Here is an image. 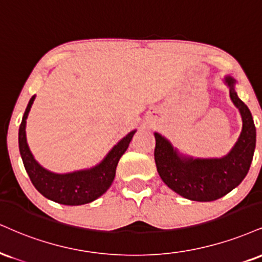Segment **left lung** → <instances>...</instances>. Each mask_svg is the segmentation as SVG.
<instances>
[{"label":"left lung","mask_w":262,"mask_h":262,"mask_svg":"<svg viewBox=\"0 0 262 262\" xmlns=\"http://www.w3.org/2000/svg\"><path fill=\"white\" fill-rule=\"evenodd\" d=\"M229 96L239 110L242 133L228 155L221 159H193L179 155L166 138L155 133V162L160 177L173 191L193 201H213L241 184L253 161L256 129L250 110L235 93V79L225 78Z\"/></svg>","instance_id":"obj_1"}]
</instances>
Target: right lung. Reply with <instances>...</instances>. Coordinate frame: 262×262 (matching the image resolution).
Instances as JSON below:
<instances>
[{"mask_svg": "<svg viewBox=\"0 0 262 262\" xmlns=\"http://www.w3.org/2000/svg\"><path fill=\"white\" fill-rule=\"evenodd\" d=\"M34 100L35 95L31 97L25 110L19 127V138H18L21 160L31 183L40 194L62 205L77 206L96 200L111 187L119 159L128 149L129 143L137 130L125 135L117 145L112 147L105 159L93 168L66 173V174L52 173L36 162L27 143L25 125Z\"/></svg>", "mask_w": 262, "mask_h": 262, "instance_id": "obj_1", "label": "right lung"}]
</instances>
